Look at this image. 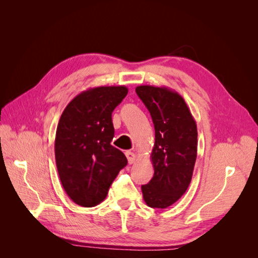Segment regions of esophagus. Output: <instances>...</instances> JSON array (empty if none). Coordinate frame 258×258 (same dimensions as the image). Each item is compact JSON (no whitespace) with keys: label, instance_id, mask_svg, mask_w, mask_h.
<instances>
[{"label":"esophagus","instance_id":"obj_1","mask_svg":"<svg viewBox=\"0 0 258 258\" xmlns=\"http://www.w3.org/2000/svg\"><path fill=\"white\" fill-rule=\"evenodd\" d=\"M126 156H127V159H128V162L130 163V165H132V163L136 162V159H137V155L134 153V152H126Z\"/></svg>","mask_w":258,"mask_h":258}]
</instances>
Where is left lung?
Wrapping results in <instances>:
<instances>
[{
	"label": "left lung",
	"instance_id": "left-lung-1",
	"mask_svg": "<svg viewBox=\"0 0 258 258\" xmlns=\"http://www.w3.org/2000/svg\"><path fill=\"white\" fill-rule=\"evenodd\" d=\"M136 91L155 128L151 155L154 176L142 185L143 198L148 207L166 209L181 198L190 184L197 158V124L176 91L150 85L138 86Z\"/></svg>",
	"mask_w": 258,
	"mask_h": 258
}]
</instances>
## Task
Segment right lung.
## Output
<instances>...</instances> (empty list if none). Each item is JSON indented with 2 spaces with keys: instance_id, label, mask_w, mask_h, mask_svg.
<instances>
[{
  "instance_id": "obj_1",
  "label": "right lung",
  "mask_w": 258,
  "mask_h": 258,
  "mask_svg": "<svg viewBox=\"0 0 258 258\" xmlns=\"http://www.w3.org/2000/svg\"><path fill=\"white\" fill-rule=\"evenodd\" d=\"M126 86H100L77 95L62 113L54 157L62 186L76 205L102 202L127 158L111 142L112 112L127 96Z\"/></svg>"
}]
</instances>
